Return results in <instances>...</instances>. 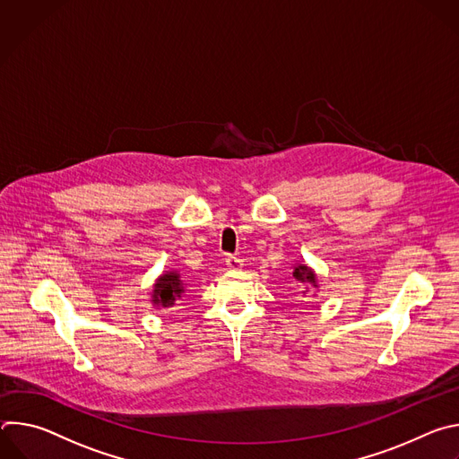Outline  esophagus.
Instances as JSON below:
<instances>
[{
	"label": "esophagus",
	"instance_id": "1",
	"mask_svg": "<svg viewBox=\"0 0 459 459\" xmlns=\"http://www.w3.org/2000/svg\"><path fill=\"white\" fill-rule=\"evenodd\" d=\"M225 265L230 269V271H239L243 267V261L236 255H227L225 257Z\"/></svg>",
	"mask_w": 459,
	"mask_h": 459
}]
</instances>
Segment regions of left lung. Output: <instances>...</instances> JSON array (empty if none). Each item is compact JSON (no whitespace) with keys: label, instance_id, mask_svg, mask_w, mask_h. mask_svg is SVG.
<instances>
[{"label":"left lung","instance_id":"left-lung-1","mask_svg":"<svg viewBox=\"0 0 459 459\" xmlns=\"http://www.w3.org/2000/svg\"><path fill=\"white\" fill-rule=\"evenodd\" d=\"M292 276H294V280H296L298 283L310 285L312 289H317V276H316L314 269H310L308 265H305V264H296V265L292 267ZM307 292H308V289L303 290V294H307Z\"/></svg>","mask_w":459,"mask_h":459}]
</instances>
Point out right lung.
Instances as JSON below:
<instances>
[{"mask_svg":"<svg viewBox=\"0 0 459 459\" xmlns=\"http://www.w3.org/2000/svg\"><path fill=\"white\" fill-rule=\"evenodd\" d=\"M186 292V283L178 271H167L152 285L151 301L156 308H172Z\"/></svg>","mask_w":459,"mask_h":459,"instance_id":"right-lung-1","label":"right lung"}]
</instances>
